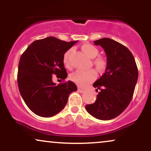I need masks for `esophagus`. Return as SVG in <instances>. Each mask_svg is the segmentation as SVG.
Segmentation results:
<instances>
[{
    "instance_id": "1",
    "label": "esophagus",
    "mask_w": 151,
    "mask_h": 151,
    "mask_svg": "<svg viewBox=\"0 0 151 151\" xmlns=\"http://www.w3.org/2000/svg\"><path fill=\"white\" fill-rule=\"evenodd\" d=\"M78 91L80 92V93H84V92L86 91L84 90V89H82V88H78Z\"/></svg>"
}]
</instances>
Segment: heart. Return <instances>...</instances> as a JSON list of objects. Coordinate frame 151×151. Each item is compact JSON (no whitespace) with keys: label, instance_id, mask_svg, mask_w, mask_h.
I'll use <instances>...</instances> for the list:
<instances>
[{"label":"heart","instance_id":"1","mask_svg":"<svg viewBox=\"0 0 151 151\" xmlns=\"http://www.w3.org/2000/svg\"><path fill=\"white\" fill-rule=\"evenodd\" d=\"M82 50L86 55L91 58H94L93 65L98 71H103L106 69L107 60L102 56L97 57L99 54V50L96 47L91 44H84L82 46ZM73 49H70L64 54L63 63L66 67H71L70 57ZM96 58L95 59L94 58ZM97 78V72L95 69H90L88 71H76L71 74L70 78L72 81L77 84L80 86H85L92 82Z\"/></svg>","mask_w":151,"mask_h":151}]
</instances>
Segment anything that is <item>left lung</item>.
<instances>
[{
	"label": "left lung",
	"mask_w": 151,
	"mask_h": 151,
	"mask_svg": "<svg viewBox=\"0 0 151 151\" xmlns=\"http://www.w3.org/2000/svg\"><path fill=\"white\" fill-rule=\"evenodd\" d=\"M106 53L105 73L93 86L100 90L93 104L86 105L92 116L109 120L120 115L133 98L138 78V69L133 54L127 47L111 38L95 41Z\"/></svg>",
	"instance_id": "left-lung-1"
}]
</instances>
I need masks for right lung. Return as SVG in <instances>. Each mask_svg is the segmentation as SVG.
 Listing matches in <instances>:
<instances>
[{"label":"right lung","mask_w":151,"mask_h":151,"mask_svg":"<svg viewBox=\"0 0 151 151\" xmlns=\"http://www.w3.org/2000/svg\"><path fill=\"white\" fill-rule=\"evenodd\" d=\"M78 41L65 42L55 37L37 40L20 57L18 85L28 108L40 117L56 115L65 108L71 93L77 91L73 82L55 85L53 75L63 80L67 73L63 63L66 51Z\"/></svg>","instance_id":"add662e5"}]
</instances>
